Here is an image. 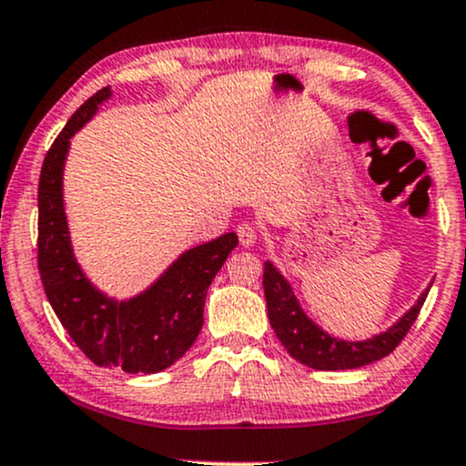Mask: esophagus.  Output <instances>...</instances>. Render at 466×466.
<instances>
[{
  "mask_svg": "<svg viewBox=\"0 0 466 466\" xmlns=\"http://www.w3.org/2000/svg\"><path fill=\"white\" fill-rule=\"evenodd\" d=\"M238 238H239V244L244 246V248H250V246L257 244V228L252 227V224L244 222L238 227Z\"/></svg>",
  "mask_w": 466,
  "mask_h": 466,
  "instance_id": "1",
  "label": "esophagus"
}]
</instances>
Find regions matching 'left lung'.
<instances>
[{"label": "left lung", "mask_w": 466, "mask_h": 466, "mask_svg": "<svg viewBox=\"0 0 466 466\" xmlns=\"http://www.w3.org/2000/svg\"><path fill=\"white\" fill-rule=\"evenodd\" d=\"M428 291L430 287L419 296V300L409 311L384 332H378L365 341H346V339H337L324 329H319L304 313L294 289L279 272L277 266L272 261L263 263V294H266L268 302V318L279 341L298 363L321 371L356 370V367L376 363V360L391 354L400 346L401 339L406 337V332L410 330V326L415 324L417 315L428 298Z\"/></svg>", "instance_id": "8db88e82"}]
</instances>
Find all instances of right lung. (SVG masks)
<instances>
[{"label": "right lung", "mask_w": 466, "mask_h": 466, "mask_svg": "<svg viewBox=\"0 0 466 466\" xmlns=\"http://www.w3.org/2000/svg\"><path fill=\"white\" fill-rule=\"evenodd\" d=\"M110 96V86L90 96L45 155L38 181V272L57 319L95 365L157 373L197 341L207 289L238 246V235L224 233L186 250L148 289L129 300L110 298L90 283L73 255L62 175L71 137Z\"/></svg>", "instance_id": "right-lung-1"}]
</instances>
